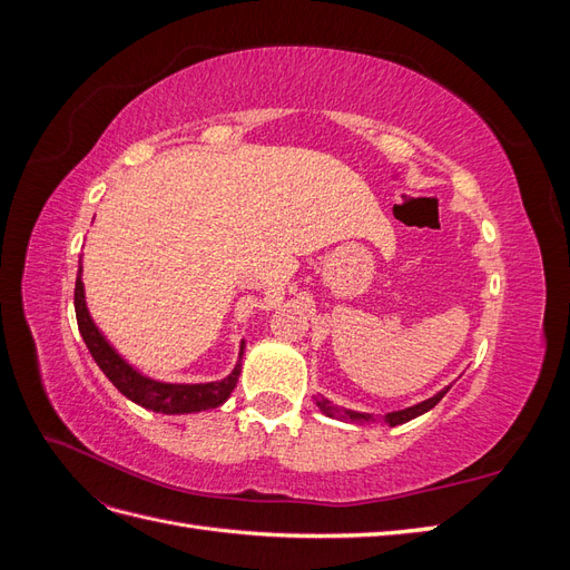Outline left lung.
<instances>
[{
	"label": "left lung",
	"mask_w": 570,
	"mask_h": 570,
	"mask_svg": "<svg viewBox=\"0 0 570 570\" xmlns=\"http://www.w3.org/2000/svg\"><path fill=\"white\" fill-rule=\"evenodd\" d=\"M446 392H450V387H444L442 392H438L435 396H430V400H425V402H421V404H416V406H409V409H402V411L385 413L383 421L390 423V425H400V423H406V421H411V419H416V416H421V413L433 409ZM316 404L321 406L323 413H327V416H340V419L352 421V423L371 421V416H366V413H356V411H350V409H335L327 400H321V402H316Z\"/></svg>",
	"instance_id": "1"
}]
</instances>
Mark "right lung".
I'll return each instance as SVG.
<instances>
[{"mask_svg":"<svg viewBox=\"0 0 570 570\" xmlns=\"http://www.w3.org/2000/svg\"><path fill=\"white\" fill-rule=\"evenodd\" d=\"M73 302H76L78 331L85 344H88L92 358L97 361V366L105 371L109 381L116 385V390L120 394H126L130 402L157 413H195V411L216 409L230 396L239 375V364L226 381L220 383L170 385V383L149 381V377L140 375L132 366H128L126 361L114 352V347L105 340V335L97 331V325L88 314V306H85V289H82L80 275L76 278Z\"/></svg>","mask_w":570,"mask_h":570,"instance_id":"add662e5","label":"right lung"}]
</instances>
